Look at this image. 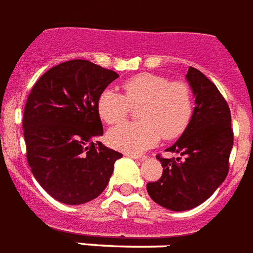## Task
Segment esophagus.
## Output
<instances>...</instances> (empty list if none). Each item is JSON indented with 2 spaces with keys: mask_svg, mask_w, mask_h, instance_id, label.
Listing matches in <instances>:
<instances>
[{
  "mask_svg": "<svg viewBox=\"0 0 253 253\" xmlns=\"http://www.w3.org/2000/svg\"><path fill=\"white\" fill-rule=\"evenodd\" d=\"M127 157H131L132 160H135V161H145L147 157L146 155H135V154H127Z\"/></svg>",
  "mask_w": 253,
  "mask_h": 253,
  "instance_id": "34e87169",
  "label": "esophagus"
}]
</instances>
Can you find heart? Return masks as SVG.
Masks as SVG:
<instances>
[{
    "label": "heart",
    "mask_w": 253,
    "mask_h": 253,
    "mask_svg": "<svg viewBox=\"0 0 253 253\" xmlns=\"http://www.w3.org/2000/svg\"><path fill=\"white\" fill-rule=\"evenodd\" d=\"M125 95L117 88L103 89L96 108L106 123L123 121L132 106H139L138 122H125L107 132L108 143L125 153H141L166 139L178 136L193 112L192 91L184 82H170L164 75L138 74L123 82Z\"/></svg>",
    "instance_id": "heart-1"
}]
</instances>
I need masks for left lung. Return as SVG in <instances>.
<instances>
[{"label": "left lung", "instance_id": "1", "mask_svg": "<svg viewBox=\"0 0 253 253\" xmlns=\"http://www.w3.org/2000/svg\"><path fill=\"white\" fill-rule=\"evenodd\" d=\"M186 80L196 107L178 141L166 151L178 158H157L164 171L147 184V193L161 207L182 212L207 201L224 182L233 146L231 111L214 84L198 69L189 67Z\"/></svg>", "mask_w": 253, "mask_h": 253}]
</instances>
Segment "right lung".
<instances>
[{
	"label": "right lung",
	"instance_id": "1",
	"mask_svg": "<svg viewBox=\"0 0 253 253\" xmlns=\"http://www.w3.org/2000/svg\"><path fill=\"white\" fill-rule=\"evenodd\" d=\"M118 78L88 60H69L46 71L28 96L22 119L28 164L60 203L80 205L98 197L122 158L96 141L103 135L99 95Z\"/></svg>",
	"mask_w": 253,
	"mask_h": 253
}]
</instances>
